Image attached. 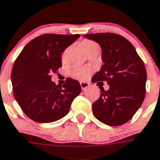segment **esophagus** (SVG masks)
<instances>
[{
	"label": "esophagus",
	"instance_id": "1",
	"mask_svg": "<svg viewBox=\"0 0 160 160\" xmlns=\"http://www.w3.org/2000/svg\"><path fill=\"white\" fill-rule=\"evenodd\" d=\"M80 86H81V88H82L83 90H85L86 88H88V87L90 86V84H88L87 82H84V81H81L80 82Z\"/></svg>",
	"mask_w": 160,
	"mask_h": 160
}]
</instances>
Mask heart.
Segmentation results:
<instances>
[{
	"mask_svg": "<svg viewBox=\"0 0 160 160\" xmlns=\"http://www.w3.org/2000/svg\"><path fill=\"white\" fill-rule=\"evenodd\" d=\"M94 45H97V44L93 42V41H86L83 42V46H84V50H86L88 48H89L90 46ZM68 51V49H66L64 51L63 54H62V58H65L67 56ZM89 73H90V69H88L87 68H75L71 72V74H72V76L78 78V79H80V80H83V79H85V78L88 77Z\"/></svg>",
	"mask_w": 160,
	"mask_h": 160,
	"instance_id": "b5f03b06",
	"label": "heart"
}]
</instances>
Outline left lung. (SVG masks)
Listing matches in <instances>:
<instances>
[{"label":"left lung","instance_id":"left-lung-1","mask_svg":"<svg viewBox=\"0 0 160 160\" xmlns=\"http://www.w3.org/2000/svg\"><path fill=\"white\" fill-rule=\"evenodd\" d=\"M84 37L98 43L102 48L104 64L100 72L92 76V82L107 81L110 85L107 91L99 86L101 94L92 104V113L107 125H122L133 116L144 101L146 82L144 62L133 45L120 35L106 32Z\"/></svg>","mask_w":160,"mask_h":160}]
</instances>
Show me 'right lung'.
Here are the masks:
<instances>
[{"instance_id":"right-lung-1","label":"right lung","mask_w":160,"mask_h":160,"mask_svg":"<svg viewBox=\"0 0 160 160\" xmlns=\"http://www.w3.org/2000/svg\"><path fill=\"white\" fill-rule=\"evenodd\" d=\"M79 34H44L28 43L14 62L11 72L13 92L28 117L51 123L69 112L72 101L81 92L79 81L68 78L62 86L51 80L62 67V53Z\"/></svg>"}]
</instances>
